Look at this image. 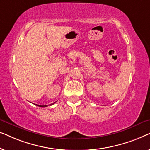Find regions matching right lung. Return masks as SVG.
Returning a JSON list of instances; mask_svg holds the SVG:
<instances>
[{"label":"right lung","mask_w":150,"mask_h":150,"mask_svg":"<svg viewBox=\"0 0 150 150\" xmlns=\"http://www.w3.org/2000/svg\"><path fill=\"white\" fill-rule=\"evenodd\" d=\"M55 103V102H54V103L51 104H50V105H52V104H54ZM36 106H40V107H46V106H47V105H38V104H35Z\"/></svg>","instance_id":"add662e5"}]
</instances>
